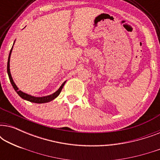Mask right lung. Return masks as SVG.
<instances>
[{"mask_svg": "<svg viewBox=\"0 0 160 160\" xmlns=\"http://www.w3.org/2000/svg\"><path fill=\"white\" fill-rule=\"evenodd\" d=\"M12 49H13V47L12 48V49H11L9 55H8V58L7 73H8V78H9L11 84H12L13 88L14 89V90L17 92V93L18 94V95L20 96V97L22 98V99L26 100H28V101L32 102H36V103H44V102H50V101H52V100H54V98H56L57 97H58V96L60 95V93L61 92V91H62V87H63V86H64V84H65V82H63L62 84L61 85V87L58 89V90L56 91L55 92L53 93V94H52V95H50L44 96V97H34V96L28 95V94H26L25 92H22L21 90H19L18 87H17V85L15 84V83L14 82V81H13V78H12V75H11V73H10L9 62H10V57H11V54H12Z\"/></svg>", "mask_w": 160, "mask_h": 160, "instance_id": "right-lung-1", "label": "right lung"}]
</instances>
